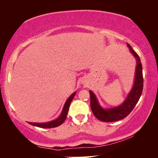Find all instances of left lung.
Returning <instances> with one entry per match:
<instances>
[{
  "instance_id": "8db88e82",
  "label": "left lung",
  "mask_w": 158,
  "mask_h": 158,
  "mask_svg": "<svg viewBox=\"0 0 158 158\" xmlns=\"http://www.w3.org/2000/svg\"><path fill=\"white\" fill-rule=\"evenodd\" d=\"M127 46L129 47V50L137 59V68H136L135 85L123 104L118 107L114 108V109L104 110L98 104V101H97L94 93L90 90L89 91L90 96V108H91L93 113L98 120L102 121V122H116V121L123 119L124 118L127 117L135 107L142 95V90H143L144 80L143 75H142L141 60H140L139 55L135 52L130 44H127Z\"/></svg>"
}]
</instances>
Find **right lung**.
I'll list each match as a JSON object with an SVG mask.
<instances>
[{
	"mask_svg": "<svg viewBox=\"0 0 158 158\" xmlns=\"http://www.w3.org/2000/svg\"><path fill=\"white\" fill-rule=\"evenodd\" d=\"M76 94V93H74L71 96L69 97L68 100L65 102V104H64L63 109H62L61 115L55 121H52V122H47V123H31L29 122V124L33 125V126H36L38 127H41V128H54V127H57L60 125H61L62 123L64 122V120L66 119L67 118V114H68L69 107H70V103L72 102L73 98H74L75 95Z\"/></svg>",
	"mask_w": 158,
	"mask_h": 158,
	"instance_id": "1",
	"label": "right lung"
}]
</instances>
